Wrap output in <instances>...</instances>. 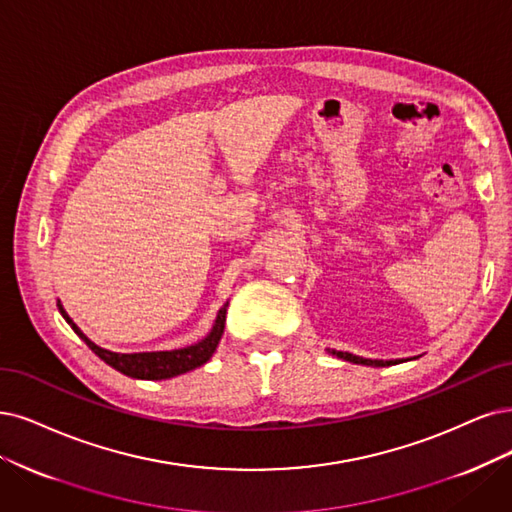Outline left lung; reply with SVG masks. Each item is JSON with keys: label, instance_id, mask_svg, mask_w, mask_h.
Instances as JSON below:
<instances>
[{"label": "left lung", "instance_id": "8db88e82", "mask_svg": "<svg viewBox=\"0 0 512 512\" xmlns=\"http://www.w3.org/2000/svg\"><path fill=\"white\" fill-rule=\"evenodd\" d=\"M327 352L337 356V358H344V361H348V363L367 365V367H390V365H399V363L415 361V358H420V356H413V358H390V361H377V358H363V356H356L352 352H342V350H329L327 348Z\"/></svg>", "mask_w": 512, "mask_h": 512}]
</instances>
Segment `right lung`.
<instances>
[{
    "label": "right lung",
    "instance_id": "right-lung-1",
    "mask_svg": "<svg viewBox=\"0 0 512 512\" xmlns=\"http://www.w3.org/2000/svg\"><path fill=\"white\" fill-rule=\"evenodd\" d=\"M59 306L61 316L67 320L69 327L80 335V339H84L86 346L97 354L101 361H105L109 367H113L116 371L135 377V380H170V377L183 375L187 371H194L196 367H202L204 363L211 361V356L215 354L221 335L225 329V314H227V306L225 304L215 318L213 329L208 331V335L204 339H200L198 344H192L187 348H179V350H164V352H132V354H120V352H111L105 350L101 346H97L84 335V331L73 323L69 318V314L65 312L61 301H56Z\"/></svg>",
    "mask_w": 512,
    "mask_h": 512
}]
</instances>
